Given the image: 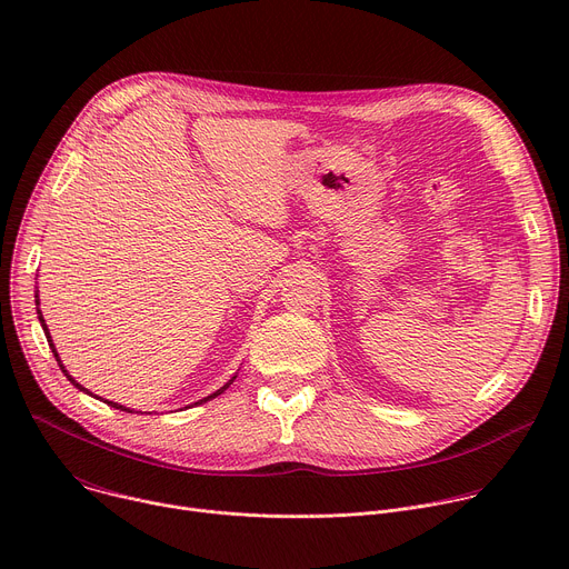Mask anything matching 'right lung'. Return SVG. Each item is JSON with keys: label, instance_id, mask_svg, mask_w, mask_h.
Instances as JSON below:
<instances>
[{"label": "right lung", "instance_id": "1", "mask_svg": "<svg viewBox=\"0 0 569 569\" xmlns=\"http://www.w3.org/2000/svg\"><path fill=\"white\" fill-rule=\"evenodd\" d=\"M36 310H38V319H40V327H42V331H44V336H47V342H49V349H51V353H53V358H56V362H58V367L62 369V373L67 376V380L76 387V389H80V391H86V393H90V396H94L92 391H88L83 385L80 382H76L71 376H69V371L64 369V365H62V360H60V356H58V351H56V345H53V340H51V333H49V329H47V321H44V317H42V310H40V297H38V290H36ZM236 380V376H231V380H227L220 389H216L213 393H209V396H204V398H200L198 402H193V405H200V402H207V400H211V398H216V396H220L231 382ZM94 398H99V396H94ZM103 402H108L110 408H114V410H121V412H130V415H134L130 408H123V405H119V402H114V400H103Z\"/></svg>", "mask_w": 569, "mask_h": 569}]
</instances>
